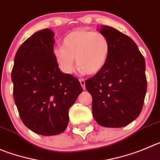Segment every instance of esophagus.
<instances>
[{
	"mask_svg": "<svg viewBox=\"0 0 160 160\" xmlns=\"http://www.w3.org/2000/svg\"><path fill=\"white\" fill-rule=\"evenodd\" d=\"M80 84H81L83 89L84 90V89H85V80H84V79H83V78L80 79Z\"/></svg>",
	"mask_w": 160,
	"mask_h": 160,
	"instance_id": "esophagus-1",
	"label": "esophagus"
}]
</instances>
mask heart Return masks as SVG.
Returning a JSON list of instances; mask_svg holds the SVG:
<instances>
[{
    "label": "heart",
    "instance_id": "b5f03b06",
    "mask_svg": "<svg viewBox=\"0 0 160 160\" xmlns=\"http://www.w3.org/2000/svg\"><path fill=\"white\" fill-rule=\"evenodd\" d=\"M110 48V40L106 35L80 29L68 34L62 42V47H57L53 53L60 69L63 72H73L76 59L80 71L95 74L106 65Z\"/></svg>",
    "mask_w": 160,
    "mask_h": 160
}]
</instances>
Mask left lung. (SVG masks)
I'll use <instances>...</instances> for the list:
<instances>
[{"mask_svg":"<svg viewBox=\"0 0 160 160\" xmlns=\"http://www.w3.org/2000/svg\"><path fill=\"white\" fill-rule=\"evenodd\" d=\"M110 53L103 68L85 81L92 96V114L97 123L109 128L127 125L141 114L147 79L145 61L133 40L115 28L102 27Z\"/></svg>","mask_w":160,"mask_h":160,"instance_id":"8db88e82","label":"left lung"}]
</instances>
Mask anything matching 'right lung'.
I'll use <instances>...</instances> for the list:
<instances>
[{
	"label": "right lung",
	"instance_id": "1",
	"mask_svg": "<svg viewBox=\"0 0 160 160\" xmlns=\"http://www.w3.org/2000/svg\"><path fill=\"white\" fill-rule=\"evenodd\" d=\"M53 31L35 33L19 46L12 70L13 98L19 117L35 133L65 130L68 110L82 92L78 79L62 72L53 56Z\"/></svg>",
	"mask_w": 160,
	"mask_h": 160
}]
</instances>
